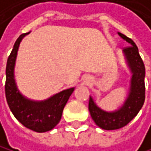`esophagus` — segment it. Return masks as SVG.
I'll return each instance as SVG.
<instances>
[{
  "label": "esophagus",
  "mask_w": 151,
  "mask_h": 151,
  "mask_svg": "<svg viewBox=\"0 0 151 151\" xmlns=\"http://www.w3.org/2000/svg\"><path fill=\"white\" fill-rule=\"evenodd\" d=\"M83 83L84 84H90L92 83V79L89 76H84L83 77Z\"/></svg>",
  "instance_id": "34e87169"
}]
</instances>
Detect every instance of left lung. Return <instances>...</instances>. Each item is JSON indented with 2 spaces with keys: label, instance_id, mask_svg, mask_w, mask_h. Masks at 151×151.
<instances>
[{
  "label": "left lung",
  "instance_id": "8db88e82",
  "mask_svg": "<svg viewBox=\"0 0 151 151\" xmlns=\"http://www.w3.org/2000/svg\"><path fill=\"white\" fill-rule=\"evenodd\" d=\"M130 46L122 51L125 63L131 73L128 94L122 105L115 110L107 111L98 107L90 96L89 111L96 124L104 130H116L128 124L137 115L145 101V66L138 48L130 38L118 32Z\"/></svg>",
  "mask_w": 151,
  "mask_h": 151
}]
</instances>
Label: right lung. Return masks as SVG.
<instances>
[{
    "instance_id": "add662e5",
    "label": "right lung",
    "mask_w": 151,
    "mask_h": 151,
    "mask_svg": "<svg viewBox=\"0 0 151 151\" xmlns=\"http://www.w3.org/2000/svg\"><path fill=\"white\" fill-rule=\"evenodd\" d=\"M28 34L29 32L18 37L8 57L5 96L12 113L20 123L32 131L44 133L52 130L60 122L63 109L75 87L56 93L44 100H33L25 96L19 91L14 77V68L20 42Z\"/></svg>"
}]
</instances>
